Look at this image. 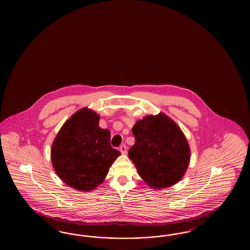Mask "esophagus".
Here are the masks:
<instances>
[{
	"label": "esophagus",
	"mask_w": 250,
	"mask_h": 250,
	"mask_svg": "<svg viewBox=\"0 0 250 250\" xmlns=\"http://www.w3.org/2000/svg\"><path fill=\"white\" fill-rule=\"evenodd\" d=\"M120 152H121L122 154H124V155L127 153V146H126V145H122L121 146H120Z\"/></svg>",
	"instance_id": "obj_1"
}]
</instances>
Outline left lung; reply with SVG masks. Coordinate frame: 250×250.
<instances>
[{"instance_id":"left-lung-1","label":"left lung","mask_w":250,"mask_h":250,"mask_svg":"<svg viewBox=\"0 0 250 250\" xmlns=\"http://www.w3.org/2000/svg\"><path fill=\"white\" fill-rule=\"evenodd\" d=\"M136 143L128 156L138 174L153 189L179 182L189 161V147L182 130L165 114L148 115L132 128Z\"/></svg>"}]
</instances>
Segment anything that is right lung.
I'll return each mask as SVG.
<instances>
[{
	"label": "right lung",
	"instance_id": "obj_1",
	"mask_svg": "<svg viewBox=\"0 0 250 250\" xmlns=\"http://www.w3.org/2000/svg\"><path fill=\"white\" fill-rule=\"evenodd\" d=\"M99 120L95 112L83 108L63 125L54 140V169L73 189L88 191L97 187L121 154L112 147L110 131L99 127Z\"/></svg>",
	"mask_w": 250,
	"mask_h": 250
}]
</instances>
